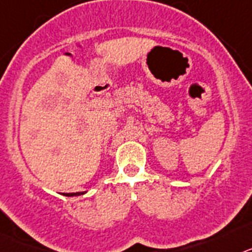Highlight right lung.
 <instances>
[{"mask_svg": "<svg viewBox=\"0 0 252 252\" xmlns=\"http://www.w3.org/2000/svg\"><path fill=\"white\" fill-rule=\"evenodd\" d=\"M85 194V191H80V192H63V195L65 196H74V195H82Z\"/></svg>", "mask_w": 252, "mask_h": 252, "instance_id": "obj_1", "label": "right lung"}]
</instances>
